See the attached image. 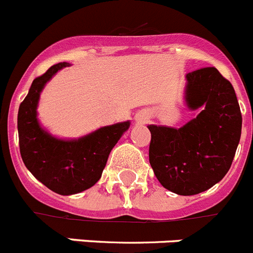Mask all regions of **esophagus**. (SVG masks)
Instances as JSON below:
<instances>
[{
  "instance_id": "obj_1",
  "label": "esophagus",
  "mask_w": 253,
  "mask_h": 253,
  "mask_svg": "<svg viewBox=\"0 0 253 253\" xmlns=\"http://www.w3.org/2000/svg\"><path fill=\"white\" fill-rule=\"evenodd\" d=\"M149 120V115L147 113H140L138 114L137 116V122L140 123V124H144V123H147Z\"/></svg>"
}]
</instances>
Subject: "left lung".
Returning a JSON list of instances; mask_svg holds the SVG:
<instances>
[{
  "mask_svg": "<svg viewBox=\"0 0 253 253\" xmlns=\"http://www.w3.org/2000/svg\"><path fill=\"white\" fill-rule=\"evenodd\" d=\"M187 106L195 119L182 128L149 125V163L165 189L195 195L219 182L231 169L242 130V114L232 84L215 67L186 75Z\"/></svg>",
  "mask_w": 253,
  "mask_h": 253,
  "instance_id": "1",
  "label": "left lung"
}]
</instances>
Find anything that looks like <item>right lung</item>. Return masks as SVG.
I'll use <instances>...</instances> for the list:
<instances>
[{"mask_svg":"<svg viewBox=\"0 0 253 253\" xmlns=\"http://www.w3.org/2000/svg\"><path fill=\"white\" fill-rule=\"evenodd\" d=\"M67 66L66 62L54 64L35 78L17 114L20 153L26 169L60 195H72L93 186L101 177L111 149L130 125L124 122L104 126L76 140L57 139L40 128L37 119L40 92L44 84Z\"/></svg>","mask_w":253,"mask_h":253,"instance_id":"right-lung-1","label":"right lung"}]
</instances>
